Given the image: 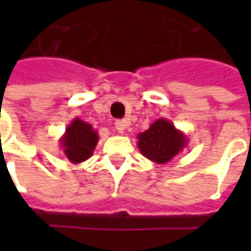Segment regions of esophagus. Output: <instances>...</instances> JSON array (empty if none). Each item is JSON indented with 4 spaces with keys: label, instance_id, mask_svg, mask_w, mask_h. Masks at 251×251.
Returning a JSON list of instances; mask_svg holds the SVG:
<instances>
[{
    "label": "esophagus",
    "instance_id": "obj_1",
    "mask_svg": "<svg viewBox=\"0 0 251 251\" xmlns=\"http://www.w3.org/2000/svg\"><path fill=\"white\" fill-rule=\"evenodd\" d=\"M126 126H127V122H126V121H117V122H115V130L118 131V133H124L126 129Z\"/></svg>",
    "mask_w": 251,
    "mask_h": 251
}]
</instances>
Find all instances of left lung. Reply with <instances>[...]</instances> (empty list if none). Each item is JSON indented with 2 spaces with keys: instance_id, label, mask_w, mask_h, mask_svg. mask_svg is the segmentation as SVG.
Here are the masks:
<instances>
[{
  "instance_id": "left-lung-1",
  "label": "left lung",
  "mask_w": 251,
  "mask_h": 251,
  "mask_svg": "<svg viewBox=\"0 0 251 251\" xmlns=\"http://www.w3.org/2000/svg\"><path fill=\"white\" fill-rule=\"evenodd\" d=\"M137 145L144 157L156 164L169 163L187 148L188 138L169 120L158 118L149 129L137 136Z\"/></svg>"
}]
</instances>
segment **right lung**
Masks as SVG:
<instances>
[{"mask_svg": "<svg viewBox=\"0 0 251 251\" xmlns=\"http://www.w3.org/2000/svg\"><path fill=\"white\" fill-rule=\"evenodd\" d=\"M98 141V131L80 118L72 120L59 140L63 153L72 164L83 163L91 157Z\"/></svg>", "mask_w": 251, "mask_h": 251, "instance_id": "obj_1", "label": "right lung"}]
</instances>
